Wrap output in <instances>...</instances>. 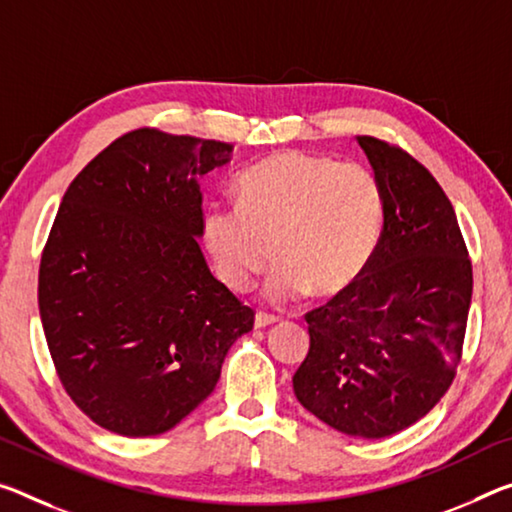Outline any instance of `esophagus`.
I'll return each instance as SVG.
<instances>
[{
  "mask_svg": "<svg viewBox=\"0 0 512 512\" xmlns=\"http://www.w3.org/2000/svg\"><path fill=\"white\" fill-rule=\"evenodd\" d=\"M273 323H278V316L264 314V312H257V314H255V328H257V330H259V328H269V326H273Z\"/></svg>",
  "mask_w": 512,
  "mask_h": 512,
  "instance_id": "34e87169",
  "label": "esophagus"
}]
</instances>
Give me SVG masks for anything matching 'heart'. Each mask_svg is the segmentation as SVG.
<instances>
[{"instance_id":"b5f03b06","label":"heart","mask_w":512,"mask_h":512,"mask_svg":"<svg viewBox=\"0 0 512 512\" xmlns=\"http://www.w3.org/2000/svg\"><path fill=\"white\" fill-rule=\"evenodd\" d=\"M239 205L214 200L202 237L216 275L243 291L273 259L266 294L289 303L342 294L367 269L383 230V189L362 164L275 152L237 177Z\"/></svg>"}]
</instances>
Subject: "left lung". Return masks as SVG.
I'll return each instance as SVG.
<instances>
[{"instance_id": "1", "label": "left lung", "mask_w": 512, "mask_h": 512, "mask_svg": "<svg viewBox=\"0 0 512 512\" xmlns=\"http://www.w3.org/2000/svg\"><path fill=\"white\" fill-rule=\"evenodd\" d=\"M355 141L383 189V232L360 278L307 314L294 394L335 431L380 440L417 424L451 387L472 262L435 177L394 145Z\"/></svg>"}]
</instances>
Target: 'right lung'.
I'll list each match as a JSON object with an SVG mask.
<instances>
[{
  "label": "right lung",
  "mask_w": 512,
  "mask_h": 512,
  "mask_svg": "<svg viewBox=\"0 0 512 512\" xmlns=\"http://www.w3.org/2000/svg\"><path fill=\"white\" fill-rule=\"evenodd\" d=\"M234 145L136 129L68 186L38 273V310L59 378L95 424L170 431L214 392L255 314L200 250L209 170Z\"/></svg>",
  "instance_id": "right-lung-1"
}]
</instances>
